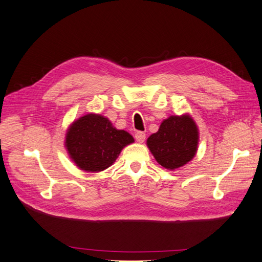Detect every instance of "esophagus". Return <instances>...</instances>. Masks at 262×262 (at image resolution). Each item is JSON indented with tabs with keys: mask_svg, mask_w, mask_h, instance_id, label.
<instances>
[{
	"mask_svg": "<svg viewBox=\"0 0 262 262\" xmlns=\"http://www.w3.org/2000/svg\"><path fill=\"white\" fill-rule=\"evenodd\" d=\"M135 138H136V141H137L138 143H144L145 138H146L145 133H143V132H137V133L135 134Z\"/></svg>",
	"mask_w": 262,
	"mask_h": 262,
	"instance_id": "esophagus-1",
	"label": "esophagus"
}]
</instances>
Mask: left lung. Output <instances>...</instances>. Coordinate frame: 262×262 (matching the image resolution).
<instances>
[{"label":"left lung","instance_id":"left-lung-1","mask_svg":"<svg viewBox=\"0 0 262 262\" xmlns=\"http://www.w3.org/2000/svg\"><path fill=\"white\" fill-rule=\"evenodd\" d=\"M199 128L188 114L164 119L159 130L146 141L157 163L169 171L184 166L195 156L199 147Z\"/></svg>","mask_w":262,"mask_h":262}]
</instances>
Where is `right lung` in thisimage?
I'll return each instance as SVG.
<instances>
[{
  "instance_id": "add662e5",
  "label": "right lung",
  "mask_w": 262,
  "mask_h": 262,
  "mask_svg": "<svg viewBox=\"0 0 262 262\" xmlns=\"http://www.w3.org/2000/svg\"><path fill=\"white\" fill-rule=\"evenodd\" d=\"M134 142L129 133L117 129L107 117L89 113L70 124L64 147L79 168L97 173L112 166L121 149Z\"/></svg>"
}]
</instances>
